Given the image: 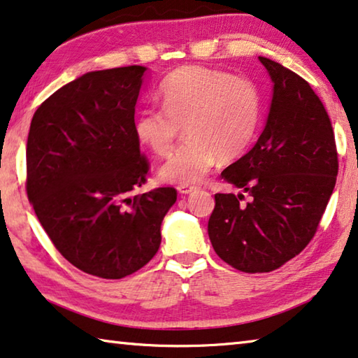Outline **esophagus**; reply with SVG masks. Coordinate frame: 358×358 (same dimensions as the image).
Listing matches in <instances>:
<instances>
[{
  "instance_id": "1",
  "label": "esophagus",
  "mask_w": 358,
  "mask_h": 358,
  "mask_svg": "<svg viewBox=\"0 0 358 358\" xmlns=\"http://www.w3.org/2000/svg\"><path fill=\"white\" fill-rule=\"evenodd\" d=\"M177 189H178L180 194H189V192L197 189V186H194V185H178Z\"/></svg>"
}]
</instances>
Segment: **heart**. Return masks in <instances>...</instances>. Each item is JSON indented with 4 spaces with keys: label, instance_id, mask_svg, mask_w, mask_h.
Returning a JSON list of instances; mask_svg holds the SVG:
<instances>
[{
    "label": "heart",
    "instance_id": "1",
    "mask_svg": "<svg viewBox=\"0 0 358 358\" xmlns=\"http://www.w3.org/2000/svg\"><path fill=\"white\" fill-rule=\"evenodd\" d=\"M161 99L164 108H143L134 130L141 145L164 157L186 129L189 141L159 172L175 185L201 181L220 157L234 161L245 155L263 121L264 99L258 84L218 68H178L162 81Z\"/></svg>",
    "mask_w": 358,
    "mask_h": 358
}]
</instances>
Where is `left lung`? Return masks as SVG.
I'll return each instance as SVG.
<instances>
[{
  "label": "left lung",
  "instance_id": "obj_1",
  "mask_svg": "<svg viewBox=\"0 0 358 358\" xmlns=\"http://www.w3.org/2000/svg\"><path fill=\"white\" fill-rule=\"evenodd\" d=\"M274 83L257 145L221 172L250 196L215 194L208 220L213 250L248 274L279 269L315 236L336 185L338 151L330 116L309 83L259 57Z\"/></svg>",
  "mask_w": 358,
  "mask_h": 358
}]
</instances>
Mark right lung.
<instances>
[{
  "label": "right lung",
  "mask_w": 358,
  "mask_h": 358,
  "mask_svg": "<svg viewBox=\"0 0 358 358\" xmlns=\"http://www.w3.org/2000/svg\"><path fill=\"white\" fill-rule=\"evenodd\" d=\"M145 70L86 73L38 106L28 132V201L62 257L101 279H122L155 257L177 201L170 186L135 192L150 175L134 130Z\"/></svg>",
  "instance_id": "obj_1"
}]
</instances>
